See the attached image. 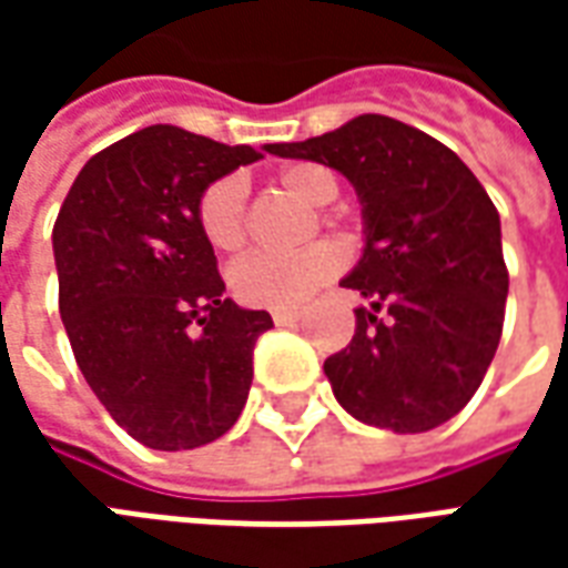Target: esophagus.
<instances>
[{"mask_svg":"<svg viewBox=\"0 0 568 568\" xmlns=\"http://www.w3.org/2000/svg\"><path fill=\"white\" fill-rule=\"evenodd\" d=\"M271 316H273V322H276V325H288V322H295L297 316H301V310H297V307H280V310H273Z\"/></svg>","mask_w":568,"mask_h":568,"instance_id":"obj_1","label":"esophagus"}]
</instances>
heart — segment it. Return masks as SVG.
<instances>
[{
	"label": "heart",
	"instance_id": "heart-1",
	"mask_svg": "<svg viewBox=\"0 0 568 568\" xmlns=\"http://www.w3.org/2000/svg\"><path fill=\"white\" fill-rule=\"evenodd\" d=\"M280 185L307 206L337 197V179L322 163H288ZM200 231L219 252H240L246 243V185L236 175L212 182L197 203ZM344 255L334 243H316L297 255H246L231 267V288L252 307H295L341 271Z\"/></svg>",
	"mask_w": 568,
	"mask_h": 568
}]
</instances>
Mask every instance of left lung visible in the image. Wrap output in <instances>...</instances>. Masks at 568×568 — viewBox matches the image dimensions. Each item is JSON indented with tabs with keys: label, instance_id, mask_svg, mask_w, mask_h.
<instances>
[{
	"label": "left lung",
	"instance_id": "obj_1",
	"mask_svg": "<svg viewBox=\"0 0 568 568\" xmlns=\"http://www.w3.org/2000/svg\"><path fill=\"white\" fill-rule=\"evenodd\" d=\"M267 151L332 166L362 203L365 246L341 285L368 307H356L349 346L325 358L334 398L398 435L456 417L496 356L508 297L484 185L447 145L386 115Z\"/></svg>",
	"mask_w": 568,
	"mask_h": 568
}]
</instances>
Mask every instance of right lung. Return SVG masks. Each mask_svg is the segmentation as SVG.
Here are the masks:
<instances>
[{
	"instance_id": "1",
	"label": "right lung",
	"mask_w": 568,
	"mask_h": 568,
	"mask_svg": "<svg viewBox=\"0 0 568 568\" xmlns=\"http://www.w3.org/2000/svg\"><path fill=\"white\" fill-rule=\"evenodd\" d=\"M267 149V145H264ZM261 158L173 124L81 166L54 224L60 316L84 381L151 450H194L243 414L267 310L224 297L197 203Z\"/></svg>"
}]
</instances>
